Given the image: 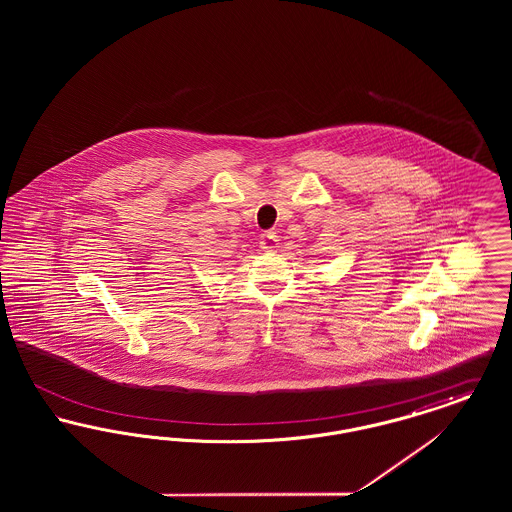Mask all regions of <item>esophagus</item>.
<instances>
[{
	"instance_id": "esophagus-1",
	"label": "esophagus",
	"mask_w": 512,
	"mask_h": 512,
	"mask_svg": "<svg viewBox=\"0 0 512 512\" xmlns=\"http://www.w3.org/2000/svg\"><path fill=\"white\" fill-rule=\"evenodd\" d=\"M261 249H265V251H276L278 249V245H280V238L276 236V232H265V234H261Z\"/></svg>"
}]
</instances>
